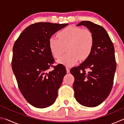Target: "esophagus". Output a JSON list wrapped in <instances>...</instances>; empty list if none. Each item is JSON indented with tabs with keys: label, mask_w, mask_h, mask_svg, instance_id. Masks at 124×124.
Segmentation results:
<instances>
[{
	"label": "esophagus",
	"mask_w": 124,
	"mask_h": 124,
	"mask_svg": "<svg viewBox=\"0 0 124 124\" xmlns=\"http://www.w3.org/2000/svg\"><path fill=\"white\" fill-rule=\"evenodd\" d=\"M66 71H67V73L70 72V68H68V67H66Z\"/></svg>",
	"instance_id": "34e87169"
}]
</instances>
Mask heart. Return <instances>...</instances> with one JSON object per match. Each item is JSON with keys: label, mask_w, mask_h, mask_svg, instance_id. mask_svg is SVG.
Instances as JSON below:
<instances>
[{"label": "heart", "mask_w": 124, "mask_h": 124, "mask_svg": "<svg viewBox=\"0 0 124 124\" xmlns=\"http://www.w3.org/2000/svg\"><path fill=\"white\" fill-rule=\"evenodd\" d=\"M58 38L52 37L49 39V49L52 56L58 58L66 47L68 52L58 60L59 63L66 66H74L80 59L86 60L93 49L94 37L89 29L70 26L58 32Z\"/></svg>", "instance_id": "heart-1"}]
</instances>
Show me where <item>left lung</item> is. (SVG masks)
Segmentation results:
<instances>
[{
	"label": "left lung",
	"mask_w": 124,
	"mask_h": 124,
	"mask_svg": "<svg viewBox=\"0 0 124 124\" xmlns=\"http://www.w3.org/2000/svg\"><path fill=\"white\" fill-rule=\"evenodd\" d=\"M81 25L93 34V49L86 60L70 72L75 79L73 89L77 102L84 106L94 107L101 104L112 90L116 68L114 47L103 27L88 21L77 26Z\"/></svg>",
	"instance_id": "1"
}]
</instances>
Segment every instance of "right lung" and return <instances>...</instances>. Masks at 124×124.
I'll list each match as a JSON object with an SVG mask.
<instances>
[{
    "label": "right lung",
    "instance_id": "obj_1",
    "mask_svg": "<svg viewBox=\"0 0 124 124\" xmlns=\"http://www.w3.org/2000/svg\"><path fill=\"white\" fill-rule=\"evenodd\" d=\"M68 23H35L27 27L15 42L12 69L18 86L29 104L38 108L48 107L55 102L66 70L63 64L54 66L49 40Z\"/></svg>",
    "mask_w": 124,
    "mask_h": 124
}]
</instances>
